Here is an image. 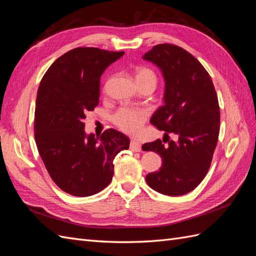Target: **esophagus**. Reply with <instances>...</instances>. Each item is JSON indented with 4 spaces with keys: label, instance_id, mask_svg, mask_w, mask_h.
<instances>
[{
    "label": "esophagus",
    "instance_id": "34e87169",
    "mask_svg": "<svg viewBox=\"0 0 256 256\" xmlns=\"http://www.w3.org/2000/svg\"><path fill=\"white\" fill-rule=\"evenodd\" d=\"M130 150L131 152H140L141 150V143H138V141H134V140H132L130 142Z\"/></svg>",
    "mask_w": 256,
    "mask_h": 256
}]
</instances>
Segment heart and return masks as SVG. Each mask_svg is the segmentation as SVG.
<instances>
[{
    "label": "heart",
    "mask_w": 256,
    "mask_h": 256,
    "mask_svg": "<svg viewBox=\"0 0 256 256\" xmlns=\"http://www.w3.org/2000/svg\"><path fill=\"white\" fill-rule=\"evenodd\" d=\"M136 81H150L154 85L157 83L156 74L148 68H138L136 74ZM147 112L142 109L131 106H124L115 112L113 115V122L122 132L136 136L140 132L144 122L147 120Z\"/></svg>",
    "instance_id": "obj_1"
}]
</instances>
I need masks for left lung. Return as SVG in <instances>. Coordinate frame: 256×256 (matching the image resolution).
I'll use <instances>...</instances> for the list:
<instances>
[{
	"label": "left lung",
	"instance_id": "1",
	"mask_svg": "<svg viewBox=\"0 0 256 256\" xmlns=\"http://www.w3.org/2000/svg\"><path fill=\"white\" fill-rule=\"evenodd\" d=\"M143 60L156 65L164 79V106L150 122L164 131L161 140L145 143L142 150L162 158L160 171L146 175L152 189L177 196L196 189L210 168L220 130V109L214 83L203 65L189 52L161 44ZM175 134L176 142L169 140Z\"/></svg>",
	"mask_w": 256,
	"mask_h": 256
}]
</instances>
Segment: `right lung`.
Returning <instances> with one entry per match:
<instances>
[{"label": "right lung", "instance_id": "obj_1", "mask_svg": "<svg viewBox=\"0 0 256 256\" xmlns=\"http://www.w3.org/2000/svg\"><path fill=\"white\" fill-rule=\"evenodd\" d=\"M125 52L76 48L60 56L40 81L35 106V141L44 164L58 187L90 196L112 180L113 160L130 140L108 129L86 134L83 120L99 104L100 76Z\"/></svg>", "mask_w": 256, "mask_h": 256}]
</instances>
